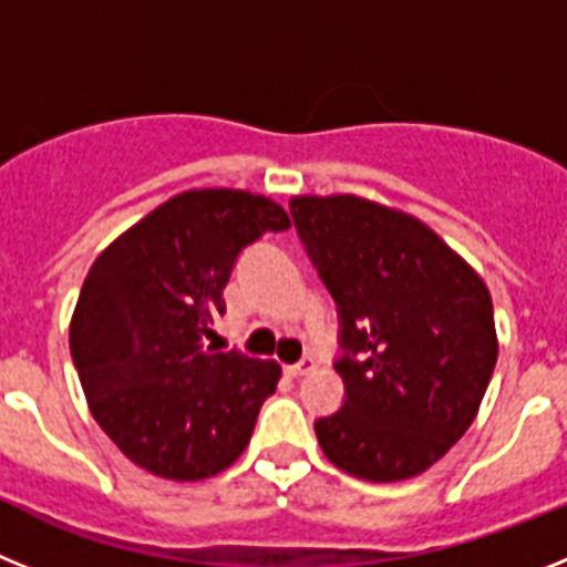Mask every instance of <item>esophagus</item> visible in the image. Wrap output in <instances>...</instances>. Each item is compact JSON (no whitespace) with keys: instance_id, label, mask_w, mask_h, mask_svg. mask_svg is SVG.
<instances>
[{"instance_id":"34e87169","label":"esophagus","mask_w":567,"mask_h":567,"mask_svg":"<svg viewBox=\"0 0 567 567\" xmlns=\"http://www.w3.org/2000/svg\"><path fill=\"white\" fill-rule=\"evenodd\" d=\"M312 369H315V360L303 358V360H298V363L287 365V374H289V378H303V374H309Z\"/></svg>"}]
</instances>
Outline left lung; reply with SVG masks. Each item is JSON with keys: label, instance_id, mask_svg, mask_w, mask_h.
<instances>
[{"label": "left lung", "instance_id": "left-lung-1", "mask_svg": "<svg viewBox=\"0 0 567 567\" xmlns=\"http://www.w3.org/2000/svg\"><path fill=\"white\" fill-rule=\"evenodd\" d=\"M289 209L340 315L346 400L315 420L320 449L369 483L417 477L468 432L488 389V287L409 213L360 195H295Z\"/></svg>", "mask_w": 567, "mask_h": 567}]
</instances>
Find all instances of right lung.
I'll list each match as a JSON object with an SVG mask.
<instances>
[{"label":"right lung","instance_id":"1","mask_svg":"<svg viewBox=\"0 0 567 567\" xmlns=\"http://www.w3.org/2000/svg\"><path fill=\"white\" fill-rule=\"evenodd\" d=\"M289 229L287 209L247 189H187L93 260L70 320L90 414L127 460L175 483L215 477L244 454L275 360L213 352L238 252Z\"/></svg>","mask_w":567,"mask_h":567}]
</instances>
